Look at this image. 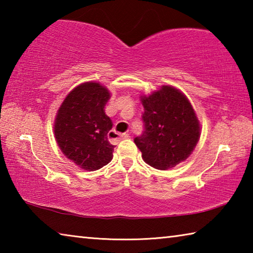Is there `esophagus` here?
Returning a JSON list of instances; mask_svg holds the SVG:
<instances>
[{
    "label": "esophagus",
    "mask_w": 253,
    "mask_h": 253,
    "mask_svg": "<svg viewBox=\"0 0 253 253\" xmlns=\"http://www.w3.org/2000/svg\"><path fill=\"white\" fill-rule=\"evenodd\" d=\"M128 134H118L117 131L115 130H111L108 132V138L111 143L114 144H117L118 142H121V140L125 139V138H128Z\"/></svg>",
    "instance_id": "34e87169"
}]
</instances>
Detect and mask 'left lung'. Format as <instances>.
<instances>
[{"label":"left lung","mask_w":253,"mask_h":253,"mask_svg":"<svg viewBox=\"0 0 253 253\" xmlns=\"http://www.w3.org/2000/svg\"><path fill=\"white\" fill-rule=\"evenodd\" d=\"M145 130L134 142L149 166L165 170L191 155L201 136V124L184 93L162 85L149 96H140Z\"/></svg>","instance_id":"left-lung-1"}]
</instances>
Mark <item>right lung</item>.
I'll return each mask as SVG.
<instances>
[{
    "label": "right lung",
    "instance_id": "right-lung-1",
    "mask_svg": "<svg viewBox=\"0 0 253 253\" xmlns=\"http://www.w3.org/2000/svg\"><path fill=\"white\" fill-rule=\"evenodd\" d=\"M110 92L96 81L80 84L68 93L55 115V142L68 160L84 170H97L113 160L108 140L113 123L105 114Z\"/></svg>",
    "mask_w": 253,
    "mask_h": 253
}]
</instances>
